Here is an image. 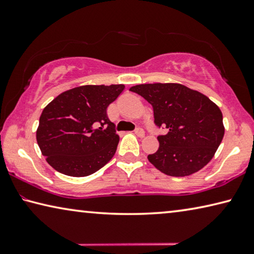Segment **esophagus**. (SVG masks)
<instances>
[{
	"label": "esophagus",
	"instance_id": "1",
	"mask_svg": "<svg viewBox=\"0 0 254 254\" xmlns=\"http://www.w3.org/2000/svg\"><path fill=\"white\" fill-rule=\"evenodd\" d=\"M134 133H135V134H136L137 136H139V137H143V136H144V131H143L141 127H137L136 130L134 131Z\"/></svg>",
	"mask_w": 254,
	"mask_h": 254
}]
</instances>
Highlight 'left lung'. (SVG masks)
Instances as JSON below:
<instances>
[{"label":"left lung","instance_id":"obj_1","mask_svg":"<svg viewBox=\"0 0 254 254\" xmlns=\"http://www.w3.org/2000/svg\"><path fill=\"white\" fill-rule=\"evenodd\" d=\"M130 91L152 105L158 127L168 128L158 136L157 152L148 156L159 171L185 177L212 160L225 132L222 112L213 101L178 83L141 84Z\"/></svg>","mask_w":254,"mask_h":254}]
</instances>
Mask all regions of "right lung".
Instances as JSON below:
<instances>
[{
    "label": "right lung",
    "instance_id": "1",
    "mask_svg": "<svg viewBox=\"0 0 254 254\" xmlns=\"http://www.w3.org/2000/svg\"><path fill=\"white\" fill-rule=\"evenodd\" d=\"M126 86L84 85L54 98L40 115L37 142L55 170L71 177H86L109 162L120 136L106 109Z\"/></svg>",
    "mask_w": 254,
    "mask_h": 254
}]
</instances>
